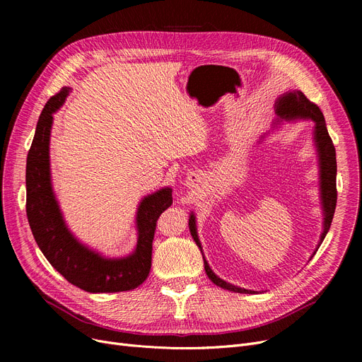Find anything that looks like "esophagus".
I'll return each instance as SVG.
<instances>
[{"label": "esophagus", "mask_w": 362, "mask_h": 362, "mask_svg": "<svg viewBox=\"0 0 362 362\" xmlns=\"http://www.w3.org/2000/svg\"><path fill=\"white\" fill-rule=\"evenodd\" d=\"M189 180H191L192 185H197V183H199L202 180V175L199 173V171H194V173L189 175Z\"/></svg>", "instance_id": "obj_1"}]
</instances>
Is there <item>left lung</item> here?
<instances>
[{
  "mask_svg": "<svg viewBox=\"0 0 362 362\" xmlns=\"http://www.w3.org/2000/svg\"><path fill=\"white\" fill-rule=\"evenodd\" d=\"M276 114H277V123L283 120H296V119H305V120H313L315 122L314 127V141L318 152V164H320V195H321V205H322V214H325V223H322V233L320 236V243L317 246V250L320 248L321 242L325 240L330 226L332 220L334 216L336 210V201H337V191H336V149L333 145V141L329 135L325 116H322L321 110L318 108L317 104L311 103L305 95H303L300 90H291L286 92L284 95L276 101ZM189 230H191V235L197 245L199 246V250L202 252V246L198 239V232H197V224H195V216L191 213V217H189ZM315 250V252H317ZM314 252V254H315ZM313 254V255H314ZM204 265H205V273L210 277V280L217 284V286L230 291V292H238V293H255L254 291H248L243 288L233 286V284L227 283L221 280L218 276L214 274V272L210 269L208 265L204 254Z\"/></svg>",
  "mask_w": 362,
  "mask_h": 362,
  "instance_id": "left-lung-1",
  "label": "left lung"
}]
</instances>
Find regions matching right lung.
I'll use <instances>...</instances> for the list:
<instances>
[{"label":"right lung","instance_id":"right-lung-1","mask_svg":"<svg viewBox=\"0 0 362 362\" xmlns=\"http://www.w3.org/2000/svg\"><path fill=\"white\" fill-rule=\"evenodd\" d=\"M69 90L63 88L45 104L28 154L26 214L30 230L49 264L74 286L90 293L132 291L149 274L157 220L173 204L171 189L163 187L141 201L136 213L138 242L130 255L104 258L76 239L55 199L49 171L52 114L64 104Z\"/></svg>","mask_w":362,"mask_h":362}]
</instances>
